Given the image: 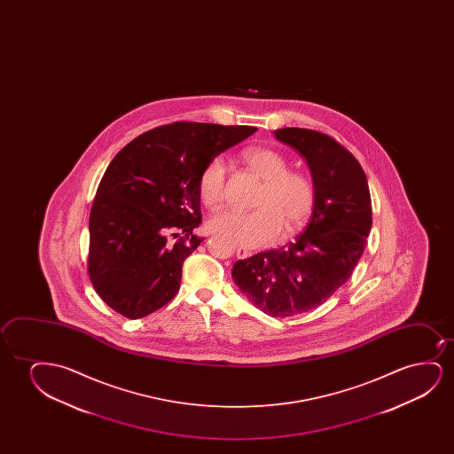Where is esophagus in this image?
<instances>
[{
	"label": "esophagus",
	"instance_id": "obj_1",
	"mask_svg": "<svg viewBox=\"0 0 454 454\" xmlns=\"http://www.w3.org/2000/svg\"><path fill=\"white\" fill-rule=\"evenodd\" d=\"M236 253L239 259H248L249 255H251V251L245 248V247H237Z\"/></svg>",
	"mask_w": 454,
	"mask_h": 454
}]
</instances>
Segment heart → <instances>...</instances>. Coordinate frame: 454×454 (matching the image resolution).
I'll use <instances>...</instances> for the list:
<instances>
[{"label":"heart","instance_id":"b5f03b06","mask_svg":"<svg viewBox=\"0 0 454 454\" xmlns=\"http://www.w3.org/2000/svg\"><path fill=\"white\" fill-rule=\"evenodd\" d=\"M245 166L262 183L255 199V211L223 209L209 218V230L243 247H263L279 237L298 232L317 203V189L309 175L292 170L280 152L268 147H253L242 152ZM228 174L222 158L206 164L199 178V195L203 205L217 207L226 199Z\"/></svg>","mask_w":454,"mask_h":454}]
</instances>
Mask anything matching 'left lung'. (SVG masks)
<instances>
[{"label":"left lung","mask_w":454,"mask_h":454,"mask_svg":"<svg viewBox=\"0 0 454 454\" xmlns=\"http://www.w3.org/2000/svg\"><path fill=\"white\" fill-rule=\"evenodd\" d=\"M274 135L309 164L315 209L294 242L237 261L232 279L263 313L286 317L317 309L348 282L366 247L372 203L360 162L335 137L298 127Z\"/></svg>","instance_id":"obj_1"}]
</instances>
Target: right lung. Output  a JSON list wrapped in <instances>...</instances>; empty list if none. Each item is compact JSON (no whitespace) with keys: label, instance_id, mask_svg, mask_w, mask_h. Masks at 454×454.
<instances>
[{"label":"right lung","instance_id":"obj_1","mask_svg":"<svg viewBox=\"0 0 454 454\" xmlns=\"http://www.w3.org/2000/svg\"><path fill=\"white\" fill-rule=\"evenodd\" d=\"M255 127L184 122L135 137L113 158L90 212L88 276L100 299L137 319L180 290L183 262L201 239L199 178Z\"/></svg>","mask_w":454,"mask_h":454}]
</instances>
